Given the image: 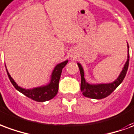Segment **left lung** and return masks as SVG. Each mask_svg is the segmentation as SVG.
<instances>
[{
    "instance_id": "8db88e82",
    "label": "left lung",
    "mask_w": 134,
    "mask_h": 134,
    "mask_svg": "<svg viewBox=\"0 0 134 134\" xmlns=\"http://www.w3.org/2000/svg\"><path fill=\"white\" fill-rule=\"evenodd\" d=\"M128 47H129V44H128ZM129 64V54H128L127 61L126 62L122 72L120 74L117 80H115L114 82L111 84L92 85L85 82L84 70L82 69L81 64L78 63V67L80 68V75H81V92H82L83 95L87 97L96 99H101L108 97L123 82L127 72Z\"/></svg>"
}]
</instances>
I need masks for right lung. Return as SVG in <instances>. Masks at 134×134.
Masks as SVG:
<instances>
[{
    "instance_id": "1",
    "label": "right lung",
    "mask_w": 134,
    "mask_h": 134,
    "mask_svg": "<svg viewBox=\"0 0 134 134\" xmlns=\"http://www.w3.org/2000/svg\"><path fill=\"white\" fill-rule=\"evenodd\" d=\"M68 61H65L60 64H57L56 67L54 68L53 73L52 75V80L49 85L43 87H37L32 90H25L21 87H18L13 78L9 75L8 72L7 71V74L8 76L10 81L11 82L12 85L18 91L21 92L22 94L25 95L30 99H32L36 102H45L51 99L54 97L58 92V87H59V81L61 76L62 69L63 67L67 64Z\"/></svg>"
}]
</instances>
